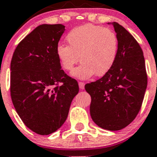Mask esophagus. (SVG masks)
<instances>
[{
    "label": "esophagus",
    "mask_w": 157,
    "mask_h": 157,
    "mask_svg": "<svg viewBox=\"0 0 157 157\" xmlns=\"http://www.w3.org/2000/svg\"><path fill=\"white\" fill-rule=\"evenodd\" d=\"M85 83L84 82H79V87H80V89H81V90H83V89H84V88H85Z\"/></svg>",
    "instance_id": "1"
}]
</instances>
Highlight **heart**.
Here are the masks:
<instances>
[{"label":"heart","mask_w":157,"mask_h":157,"mask_svg":"<svg viewBox=\"0 0 157 157\" xmlns=\"http://www.w3.org/2000/svg\"><path fill=\"white\" fill-rule=\"evenodd\" d=\"M68 46L59 44L56 55L63 69L71 71L81 59V65L72 72L79 79L96 74L102 76L111 70L118 55V41L113 30L87 24L74 28L66 37Z\"/></svg>","instance_id":"1"}]
</instances>
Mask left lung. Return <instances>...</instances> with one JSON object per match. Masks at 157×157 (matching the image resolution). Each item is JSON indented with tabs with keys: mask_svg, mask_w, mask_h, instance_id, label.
<instances>
[{
	"mask_svg": "<svg viewBox=\"0 0 157 157\" xmlns=\"http://www.w3.org/2000/svg\"><path fill=\"white\" fill-rule=\"evenodd\" d=\"M110 24V23H108ZM118 38V55L108 73L85 89L91 96L90 115L98 127L118 131L132 123L142 105L147 76L144 53L123 26L112 22Z\"/></svg>",
	"mask_w": 157,
	"mask_h": 157,
	"instance_id": "left-lung-1",
	"label": "left lung"
}]
</instances>
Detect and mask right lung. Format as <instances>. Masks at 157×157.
<instances>
[{"label": "right lung", "instance_id": "add662e5", "mask_svg": "<svg viewBox=\"0 0 157 157\" xmlns=\"http://www.w3.org/2000/svg\"><path fill=\"white\" fill-rule=\"evenodd\" d=\"M64 30L61 24L37 26L17 46L10 63L13 106L24 124L42 136L63 124L79 92L77 81L61 69L56 55Z\"/></svg>", "mask_w": 157, "mask_h": 157}]
</instances>
